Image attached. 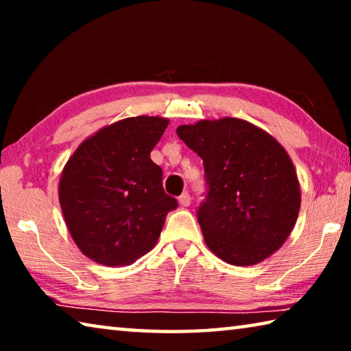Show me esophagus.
<instances>
[{
  "label": "esophagus",
  "mask_w": 351,
  "mask_h": 351,
  "mask_svg": "<svg viewBox=\"0 0 351 351\" xmlns=\"http://www.w3.org/2000/svg\"><path fill=\"white\" fill-rule=\"evenodd\" d=\"M178 201H180V204L182 207H187L190 204V195L187 192H184L180 198H178Z\"/></svg>",
  "instance_id": "obj_1"
}]
</instances>
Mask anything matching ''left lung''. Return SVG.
Instances as JSON below:
<instances>
[{
    "label": "left lung",
    "instance_id": "left-lung-1",
    "mask_svg": "<svg viewBox=\"0 0 351 351\" xmlns=\"http://www.w3.org/2000/svg\"><path fill=\"white\" fill-rule=\"evenodd\" d=\"M176 133L203 159L209 184L198 209L207 247L226 263L257 265L282 247L300 210V184L283 145L237 117L203 119Z\"/></svg>",
    "mask_w": 351,
    "mask_h": 351
}]
</instances>
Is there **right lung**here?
<instances>
[{"label": "right lung", "instance_id": "1", "mask_svg": "<svg viewBox=\"0 0 351 351\" xmlns=\"http://www.w3.org/2000/svg\"><path fill=\"white\" fill-rule=\"evenodd\" d=\"M169 122L161 116L122 119L86 138L64 164L58 182L64 223L96 263H134L154 247L165 217L178 207L150 158Z\"/></svg>", "mask_w": 351, "mask_h": 351}]
</instances>
